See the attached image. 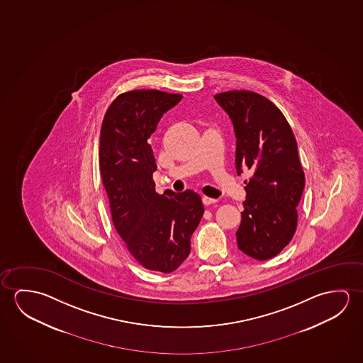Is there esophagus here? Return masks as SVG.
Here are the masks:
<instances>
[{"mask_svg":"<svg viewBox=\"0 0 363 363\" xmlns=\"http://www.w3.org/2000/svg\"><path fill=\"white\" fill-rule=\"evenodd\" d=\"M201 201H203V204L204 206H211V204H214V203H217L218 199H214V198H209V196H203L201 198Z\"/></svg>","mask_w":363,"mask_h":363,"instance_id":"esophagus-1","label":"esophagus"}]
</instances>
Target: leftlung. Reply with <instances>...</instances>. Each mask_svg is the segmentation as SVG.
<instances>
[{
  "label": "left lung",
  "mask_w": 363,
  "mask_h": 363,
  "mask_svg": "<svg viewBox=\"0 0 363 363\" xmlns=\"http://www.w3.org/2000/svg\"><path fill=\"white\" fill-rule=\"evenodd\" d=\"M214 98L233 123L237 173L251 172L237 246L252 259H272L298 225L305 177L296 140L281 111L259 93L228 91Z\"/></svg>",
  "instance_id": "8db88e82"
}]
</instances>
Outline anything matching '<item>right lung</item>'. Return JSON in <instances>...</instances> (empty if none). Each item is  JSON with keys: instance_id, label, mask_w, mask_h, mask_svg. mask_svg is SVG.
Instances as JSON below:
<instances>
[{"instance_id": "add662e5", "label": "right lung", "mask_w": 363, "mask_h": 363, "mask_svg": "<svg viewBox=\"0 0 363 363\" xmlns=\"http://www.w3.org/2000/svg\"><path fill=\"white\" fill-rule=\"evenodd\" d=\"M182 98L156 89L122 93L106 112L99 138V170L116 230L140 265L164 274L189 256L190 237L204 213L196 191L167 189L160 196L152 179L150 138Z\"/></svg>"}]
</instances>
